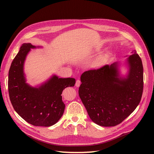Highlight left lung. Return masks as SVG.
<instances>
[{
	"label": "left lung",
	"mask_w": 154,
	"mask_h": 154,
	"mask_svg": "<svg viewBox=\"0 0 154 154\" xmlns=\"http://www.w3.org/2000/svg\"><path fill=\"white\" fill-rule=\"evenodd\" d=\"M31 43L23 44L13 59L8 74V91L13 109L26 122L35 126L51 127L62 118L65 104L63 90L74 87L75 79L62 78L56 74L39 85L26 82L24 63L31 49L40 48Z\"/></svg>",
	"instance_id": "obj_1"
}]
</instances>
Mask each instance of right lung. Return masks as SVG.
<instances>
[{"label":"right lung","instance_id":"obj_1","mask_svg":"<svg viewBox=\"0 0 154 154\" xmlns=\"http://www.w3.org/2000/svg\"><path fill=\"white\" fill-rule=\"evenodd\" d=\"M125 57H127L126 56ZM128 73L121 74L120 63L101 67L92 75L83 74L78 94L93 122L101 127L119 125L136 109L143 91V67L134 52L126 60Z\"/></svg>","mask_w":154,"mask_h":154}]
</instances>
